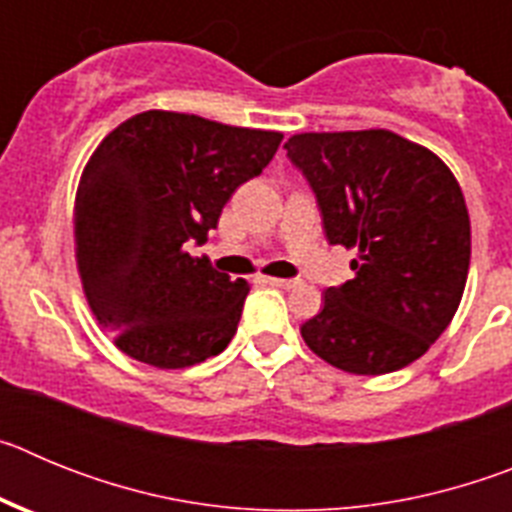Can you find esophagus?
I'll return each instance as SVG.
<instances>
[{
	"label": "esophagus",
	"mask_w": 512,
	"mask_h": 512,
	"mask_svg": "<svg viewBox=\"0 0 512 512\" xmlns=\"http://www.w3.org/2000/svg\"><path fill=\"white\" fill-rule=\"evenodd\" d=\"M266 284L271 287H282V289H295L300 287V279H279V277H264Z\"/></svg>",
	"instance_id": "34e87169"
}]
</instances>
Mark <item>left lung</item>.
Here are the masks:
<instances>
[{
    "label": "left lung",
    "instance_id": "left-lung-1",
    "mask_svg": "<svg viewBox=\"0 0 512 512\" xmlns=\"http://www.w3.org/2000/svg\"><path fill=\"white\" fill-rule=\"evenodd\" d=\"M284 148L315 194L328 243L356 248V277L325 289L302 338L348 374L413 364L449 328L467 284L472 233L454 174L390 130L302 133Z\"/></svg>",
    "mask_w": 512,
    "mask_h": 512
}]
</instances>
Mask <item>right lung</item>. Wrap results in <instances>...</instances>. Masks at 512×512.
<instances>
[{"mask_svg":"<svg viewBox=\"0 0 512 512\" xmlns=\"http://www.w3.org/2000/svg\"><path fill=\"white\" fill-rule=\"evenodd\" d=\"M279 143L282 133L164 110L130 117L99 143L76 192V261L94 318L122 354L184 369L225 351L248 282L187 251Z\"/></svg>","mask_w":512,"mask_h":512,"instance_id":"right-lung-1","label":"right lung"}]
</instances>
